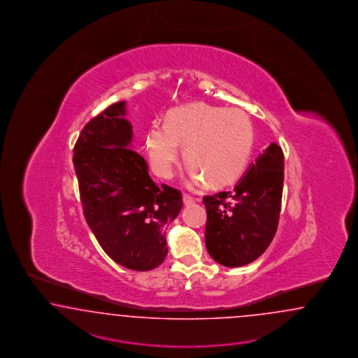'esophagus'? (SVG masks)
I'll use <instances>...</instances> for the list:
<instances>
[{
	"label": "esophagus",
	"instance_id": "obj_1",
	"mask_svg": "<svg viewBox=\"0 0 358 358\" xmlns=\"http://www.w3.org/2000/svg\"><path fill=\"white\" fill-rule=\"evenodd\" d=\"M182 201H184L185 204H190L193 203L194 198L190 194L185 193L184 195H182Z\"/></svg>",
	"mask_w": 358,
	"mask_h": 358
}]
</instances>
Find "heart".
<instances>
[{
    "label": "heart",
    "mask_w": 358,
    "mask_h": 358,
    "mask_svg": "<svg viewBox=\"0 0 358 358\" xmlns=\"http://www.w3.org/2000/svg\"><path fill=\"white\" fill-rule=\"evenodd\" d=\"M252 143V121L243 110L194 103L172 109L165 125L151 126L145 152L155 173L169 178L180 157V145H184L194 184L208 180L213 186H227L243 173Z\"/></svg>",
    "instance_id": "heart-1"
}]
</instances>
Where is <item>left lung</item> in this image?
I'll list each match as a JSON object with an SVG mask.
<instances>
[{
    "label": "left lung",
    "instance_id": "1",
    "mask_svg": "<svg viewBox=\"0 0 358 358\" xmlns=\"http://www.w3.org/2000/svg\"><path fill=\"white\" fill-rule=\"evenodd\" d=\"M284 154L271 143L232 190L206 195V248L225 267H241L270 246L279 224Z\"/></svg>",
    "mask_w": 358,
    "mask_h": 358
}]
</instances>
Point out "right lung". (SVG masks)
Listing matches in <instances>:
<instances>
[{
    "label": "right lung",
    "mask_w": 358,
    "mask_h": 358,
    "mask_svg": "<svg viewBox=\"0 0 358 358\" xmlns=\"http://www.w3.org/2000/svg\"><path fill=\"white\" fill-rule=\"evenodd\" d=\"M126 103L108 106L80 131L73 163L88 227L103 250L134 271L154 270L168 254L164 228L182 208L180 190L155 184L131 150Z\"/></svg>",
    "instance_id": "add662e5"
}]
</instances>
